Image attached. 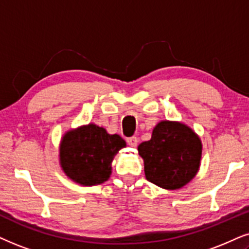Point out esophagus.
Instances as JSON below:
<instances>
[{"instance_id": "esophagus-1", "label": "esophagus", "mask_w": 249, "mask_h": 249, "mask_svg": "<svg viewBox=\"0 0 249 249\" xmlns=\"http://www.w3.org/2000/svg\"><path fill=\"white\" fill-rule=\"evenodd\" d=\"M127 144L131 147H135L138 144V138L137 137H131L127 138Z\"/></svg>"}]
</instances>
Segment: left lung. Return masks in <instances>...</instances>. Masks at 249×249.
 Returning a JSON list of instances; mask_svg holds the SVG:
<instances>
[{"label": "left lung", "instance_id": "obj_1", "mask_svg": "<svg viewBox=\"0 0 249 249\" xmlns=\"http://www.w3.org/2000/svg\"><path fill=\"white\" fill-rule=\"evenodd\" d=\"M148 181L166 190H177L191 181L199 170L202 144L186 125L163 121L152 139L138 147Z\"/></svg>", "mask_w": 249, "mask_h": 249}]
</instances>
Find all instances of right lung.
<instances>
[{"mask_svg": "<svg viewBox=\"0 0 249 249\" xmlns=\"http://www.w3.org/2000/svg\"><path fill=\"white\" fill-rule=\"evenodd\" d=\"M126 142L94 124L68 132L59 148L62 169L72 180L85 186L108 180L111 162Z\"/></svg>", "mask_w": 249, "mask_h": 249, "instance_id": "add662e5", "label": "right lung"}]
</instances>
